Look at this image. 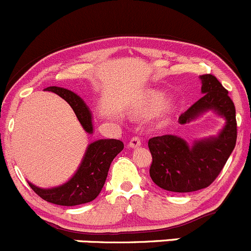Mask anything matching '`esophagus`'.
I'll return each instance as SVG.
<instances>
[{
  "label": "esophagus",
  "instance_id": "34e87169",
  "mask_svg": "<svg viewBox=\"0 0 251 251\" xmlns=\"http://www.w3.org/2000/svg\"><path fill=\"white\" fill-rule=\"evenodd\" d=\"M140 145H141V139L139 138V136H133V138L130 139V141H129V144H128V146L130 149L139 148Z\"/></svg>",
  "mask_w": 251,
  "mask_h": 251
}]
</instances>
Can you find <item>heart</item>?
Wrapping results in <instances>:
<instances>
[{
    "mask_svg": "<svg viewBox=\"0 0 251 251\" xmlns=\"http://www.w3.org/2000/svg\"><path fill=\"white\" fill-rule=\"evenodd\" d=\"M166 100V93L161 90H152L145 96V98L141 100V102L139 103L138 110L141 113H151L153 111L158 110L161 106L165 103ZM172 111V105L171 103H166L163 106V112L170 113Z\"/></svg>",
    "mask_w": 251,
    "mask_h": 251,
    "instance_id": "1",
    "label": "heart"
}]
</instances>
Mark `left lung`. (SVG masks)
Returning <instances> with one entry per match:
<instances>
[{"label":"left lung","instance_id":"8db88e82","mask_svg":"<svg viewBox=\"0 0 251 251\" xmlns=\"http://www.w3.org/2000/svg\"><path fill=\"white\" fill-rule=\"evenodd\" d=\"M201 99L180 115L179 123L193 122L207 111L225 118V126L216 136L188 144L172 134L149 140L152 156L150 177L157 187L173 193H190L209 187L227 162L237 141L235 107L228 91L212 74L200 75Z\"/></svg>","mask_w":251,"mask_h":251}]
</instances>
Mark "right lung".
I'll list each match as a JSON object with an SVG mask.
<instances>
[{
	"label": "right lung",
	"mask_w": 251,
	"mask_h": 251,
	"mask_svg": "<svg viewBox=\"0 0 251 251\" xmlns=\"http://www.w3.org/2000/svg\"><path fill=\"white\" fill-rule=\"evenodd\" d=\"M51 91L61 96L73 108L76 118L88 134L94 133L93 115L83 99L68 89L49 86ZM125 148V144L116 139H100L90 143L86 148L78 170L66 183L52 188H40L28 182L31 189L46 201L62 206H75L86 204L98 198L107 178L113 158Z\"/></svg>",
	"instance_id": "add662e5"
}]
</instances>
